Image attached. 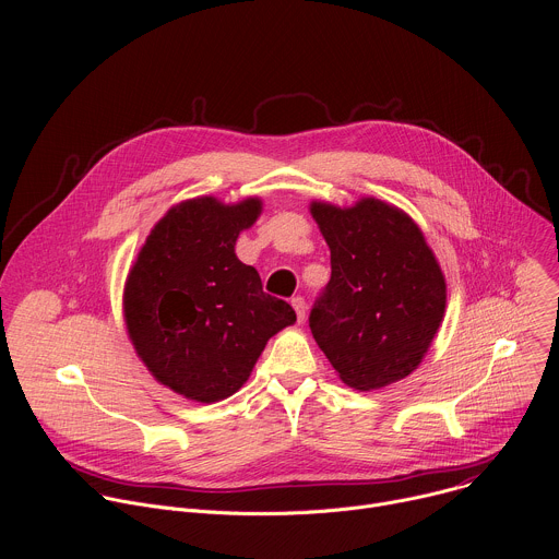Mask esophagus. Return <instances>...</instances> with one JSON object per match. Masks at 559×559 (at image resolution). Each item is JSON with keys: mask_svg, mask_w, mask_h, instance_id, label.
Wrapping results in <instances>:
<instances>
[{"mask_svg": "<svg viewBox=\"0 0 559 559\" xmlns=\"http://www.w3.org/2000/svg\"><path fill=\"white\" fill-rule=\"evenodd\" d=\"M292 307H294V311H296L298 323H302L305 316H307V302H305V298H302V296H294V298H292Z\"/></svg>", "mask_w": 559, "mask_h": 559, "instance_id": "obj_1", "label": "esophagus"}]
</instances>
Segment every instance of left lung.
Segmentation results:
<instances>
[{
    "label": "left lung",
    "mask_w": 559,
    "mask_h": 559,
    "mask_svg": "<svg viewBox=\"0 0 559 559\" xmlns=\"http://www.w3.org/2000/svg\"><path fill=\"white\" fill-rule=\"evenodd\" d=\"M311 216L332 252V278L309 311L318 347L360 391L409 376L447 305L444 276L420 227L378 199L347 210L311 203Z\"/></svg>",
    "instance_id": "obj_1"
}]
</instances>
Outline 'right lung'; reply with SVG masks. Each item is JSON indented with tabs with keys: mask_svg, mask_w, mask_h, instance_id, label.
Masks as SVG:
<instances>
[{
	"mask_svg": "<svg viewBox=\"0 0 559 559\" xmlns=\"http://www.w3.org/2000/svg\"><path fill=\"white\" fill-rule=\"evenodd\" d=\"M259 214V199L183 201L154 225L130 270V341L152 376L190 401L216 403L241 389L267 341L296 321L234 254Z\"/></svg>",
	"mask_w": 559,
	"mask_h": 559,
	"instance_id": "add662e5",
	"label": "right lung"
}]
</instances>
